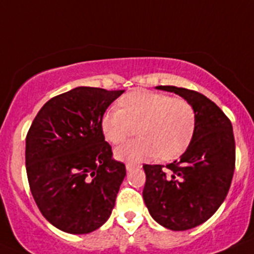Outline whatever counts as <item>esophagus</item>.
<instances>
[{
    "mask_svg": "<svg viewBox=\"0 0 254 254\" xmlns=\"http://www.w3.org/2000/svg\"><path fill=\"white\" fill-rule=\"evenodd\" d=\"M134 168H141V165H137V164H131V163L126 164V169H127V172H131V170H133Z\"/></svg>",
    "mask_w": 254,
    "mask_h": 254,
    "instance_id": "esophagus-1",
    "label": "esophagus"
}]
</instances>
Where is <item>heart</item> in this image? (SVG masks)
I'll list each match as a JSON object with an SVG mask.
<instances>
[{
    "mask_svg": "<svg viewBox=\"0 0 254 254\" xmlns=\"http://www.w3.org/2000/svg\"><path fill=\"white\" fill-rule=\"evenodd\" d=\"M138 138L114 150L121 161L136 164L158 156L168 161L190 146L196 131V112L185 99L156 91H129L120 108H109L100 118V129L108 142L121 143L134 133Z\"/></svg>",
    "mask_w": 254,
    "mask_h": 254,
    "instance_id": "b5f03b06",
    "label": "heart"
}]
</instances>
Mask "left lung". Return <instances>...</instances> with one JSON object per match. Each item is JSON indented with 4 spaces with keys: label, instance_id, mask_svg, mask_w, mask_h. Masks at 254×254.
<instances>
[{
    "label": "left lung",
    "instance_id": "1",
    "mask_svg": "<svg viewBox=\"0 0 254 254\" xmlns=\"http://www.w3.org/2000/svg\"><path fill=\"white\" fill-rule=\"evenodd\" d=\"M187 100L196 112V131L178 161L143 165L142 196L150 215L164 228L182 232L205 223L224 202L235 168L233 126L202 94L185 87L156 86Z\"/></svg>",
    "mask_w": 254,
    "mask_h": 254
}]
</instances>
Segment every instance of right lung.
<instances>
[{
    "instance_id": "1",
    "label": "right lung",
    "mask_w": 254,
    "mask_h": 254,
    "mask_svg": "<svg viewBox=\"0 0 254 254\" xmlns=\"http://www.w3.org/2000/svg\"><path fill=\"white\" fill-rule=\"evenodd\" d=\"M125 90L78 86L52 98L26 136L31 194L57 229L87 234L109 219L126 177L100 129L107 108Z\"/></svg>"
}]
</instances>
